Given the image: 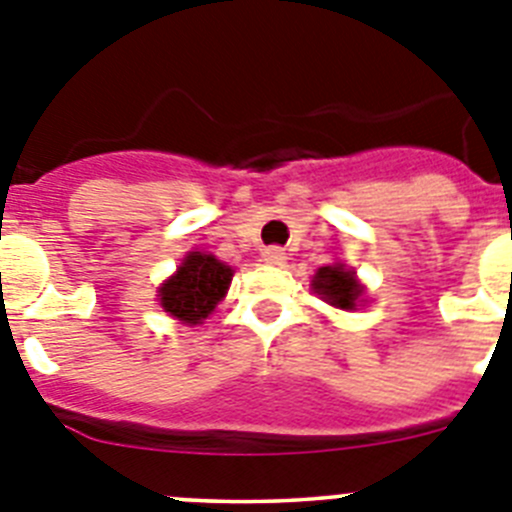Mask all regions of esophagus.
I'll use <instances>...</instances> for the list:
<instances>
[{"label": "esophagus", "mask_w": 512, "mask_h": 512, "mask_svg": "<svg viewBox=\"0 0 512 512\" xmlns=\"http://www.w3.org/2000/svg\"><path fill=\"white\" fill-rule=\"evenodd\" d=\"M261 256H264L266 264H271V266H284V261H287V253H284L279 246L264 248V253H261Z\"/></svg>", "instance_id": "obj_1"}]
</instances>
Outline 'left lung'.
Segmentation results:
<instances>
[{
  "instance_id": "obj_1",
  "label": "left lung",
  "mask_w": 512,
  "mask_h": 512,
  "mask_svg": "<svg viewBox=\"0 0 512 512\" xmlns=\"http://www.w3.org/2000/svg\"><path fill=\"white\" fill-rule=\"evenodd\" d=\"M312 289L323 297L328 305L341 307V310H354L356 302L361 297V284L356 282L354 271L346 269L343 264L323 266L318 269L315 279H312Z\"/></svg>"
}]
</instances>
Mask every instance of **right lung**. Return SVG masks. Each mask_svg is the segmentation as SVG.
Segmentation results:
<instances>
[{
  "label": "right lung",
  "mask_w": 512,
  "mask_h": 512,
  "mask_svg": "<svg viewBox=\"0 0 512 512\" xmlns=\"http://www.w3.org/2000/svg\"><path fill=\"white\" fill-rule=\"evenodd\" d=\"M233 279V269L215 256L192 251L174 277L161 287V307L174 318L197 325L215 310Z\"/></svg>",
  "instance_id": "add662e5"
}]
</instances>
